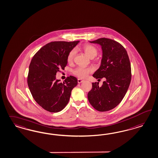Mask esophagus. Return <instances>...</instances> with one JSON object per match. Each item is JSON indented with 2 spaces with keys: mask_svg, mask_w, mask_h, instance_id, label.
Returning a JSON list of instances; mask_svg holds the SVG:
<instances>
[{
  "mask_svg": "<svg viewBox=\"0 0 158 158\" xmlns=\"http://www.w3.org/2000/svg\"><path fill=\"white\" fill-rule=\"evenodd\" d=\"M83 82V80H82L81 79H77L78 83H82Z\"/></svg>",
  "mask_w": 158,
  "mask_h": 158,
  "instance_id": "1",
  "label": "esophagus"
}]
</instances>
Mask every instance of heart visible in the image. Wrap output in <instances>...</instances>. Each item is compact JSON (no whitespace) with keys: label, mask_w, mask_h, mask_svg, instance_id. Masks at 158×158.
<instances>
[{"label":"heart","mask_w":158,"mask_h":158,"mask_svg":"<svg viewBox=\"0 0 158 158\" xmlns=\"http://www.w3.org/2000/svg\"><path fill=\"white\" fill-rule=\"evenodd\" d=\"M82 48L83 49L85 54L90 58H93L95 57L98 54V49L91 44H85L83 46ZM76 54L75 49H72L69 51L67 56V61L68 63H71L73 60L75 55ZM92 68H85L82 66H79L76 68L73 71V73L75 76H77L79 78H85L88 75L92 72Z\"/></svg>","instance_id":"b5f03b06"}]
</instances>
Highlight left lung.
<instances>
[{"label": "left lung", "instance_id": "obj_1", "mask_svg": "<svg viewBox=\"0 0 158 158\" xmlns=\"http://www.w3.org/2000/svg\"><path fill=\"white\" fill-rule=\"evenodd\" d=\"M90 43L100 44L103 50L101 65L93 76L98 80L105 77L106 81L102 86L92 83L88 100L98 111H107L118 106L128 90L131 80L130 61L125 48L113 40L98 38Z\"/></svg>", "mask_w": 158, "mask_h": 158}]
</instances>
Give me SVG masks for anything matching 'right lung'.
Segmentation results:
<instances>
[{
    "label": "right lung",
    "instance_id": "obj_1",
    "mask_svg": "<svg viewBox=\"0 0 158 158\" xmlns=\"http://www.w3.org/2000/svg\"><path fill=\"white\" fill-rule=\"evenodd\" d=\"M79 42H51L39 49L31 60L28 86L35 101L48 111L57 113L64 109L77 84L74 76H68L62 83L55 75L65 69L68 53Z\"/></svg>",
    "mask_w": 158,
    "mask_h": 158
}]
</instances>
